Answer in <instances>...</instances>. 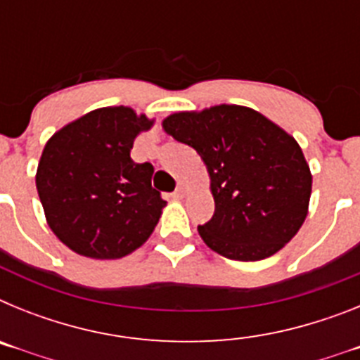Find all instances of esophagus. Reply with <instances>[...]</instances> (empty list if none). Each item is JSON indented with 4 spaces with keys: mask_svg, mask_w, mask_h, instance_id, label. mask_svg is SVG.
Segmentation results:
<instances>
[{
    "mask_svg": "<svg viewBox=\"0 0 360 360\" xmlns=\"http://www.w3.org/2000/svg\"><path fill=\"white\" fill-rule=\"evenodd\" d=\"M186 193H187L186 186H184V184H180V186L176 187V191H174V193H173V198L174 200H182L184 196H186Z\"/></svg>",
    "mask_w": 360,
    "mask_h": 360,
    "instance_id": "1",
    "label": "esophagus"
}]
</instances>
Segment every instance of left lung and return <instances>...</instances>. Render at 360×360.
<instances>
[{"label": "left lung", "mask_w": 360, "mask_h": 360, "mask_svg": "<svg viewBox=\"0 0 360 360\" xmlns=\"http://www.w3.org/2000/svg\"><path fill=\"white\" fill-rule=\"evenodd\" d=\"M162 128L200 155L214 214L198 232L229 259L257 262L281 250L303 225L311 173L292 135L252 108L219 104L178 111Z\"/></svg>", "instance_id": "1"}]
</instances>
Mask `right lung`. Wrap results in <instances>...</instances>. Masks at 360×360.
<instances>
[{
	"label": "right lung",
	"instance_id": "1",
	"mask_svg": "<svg viewBox=\"0 0 360 360\" xmlns=\"http://www.w3.org/2000/svg\"><path fill=\"white\" fill-rule=\"evenodd\" d=\"M155 120L128 106L98 108L53 133L36 187L49 227L73 252L119 259L146 243L165 202L153 165L131 160L136 135Z\"/></svg>",
	"mask_w": 360,
	"mask_h": 360
}]
</instances>
